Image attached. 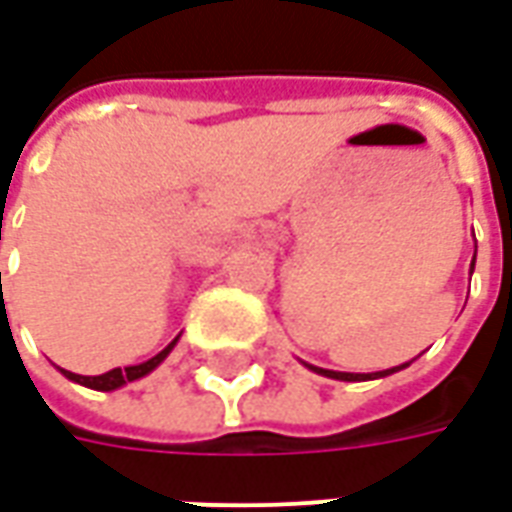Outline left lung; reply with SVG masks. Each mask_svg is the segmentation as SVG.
<instances>
[{
	"instance_id": "1",
	"label": "left lung",
	"mask_w": 512,
	"mask_h": 512,
	"mask_svg": "<svg viewBox=\"0 0 512 512\" xmlns=\"http://www.w3.org/2000/svg\"><path fill=\"white\" fill-rule=\"evenodd\" d=\"M474 266V263H472ZM406 365L400 367H392V370H384V373H373V376H389V373H397V370H403ZM315 373H321V376H329V378H340V381H365V378H373L370 373L367 376H359V373H334V370H323V367H312Z\"/></svg>"
}]
</instances>
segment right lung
I'll list each match as a JSON object with an SVG mask.
<instances>
[{
  "label": "right lung",
  "mask_w": 512,
  "mask_h": 512,
  "mask_svg": "<svg viewBox=\"0 0 512 512\" xmlns=\"http://www.w3.org/2000/svg\"><path fill=\"white\" fill-rule=\"evenodd\" d=\"M172 345H175V340L161 351V354H156L153 359H147V362H142V365H134V367H126V370H109V373H104V376H76V373H68V370H62L65 376L71 378V381H76V384H84L90 386V389H101V392H112V389H117V386L128 384V381H136V378L147 376L153 367H158L161 362H164V356L172 351Z\"/></svg>",
  "instance_id": "right-lung-1"
}]
</instances>
